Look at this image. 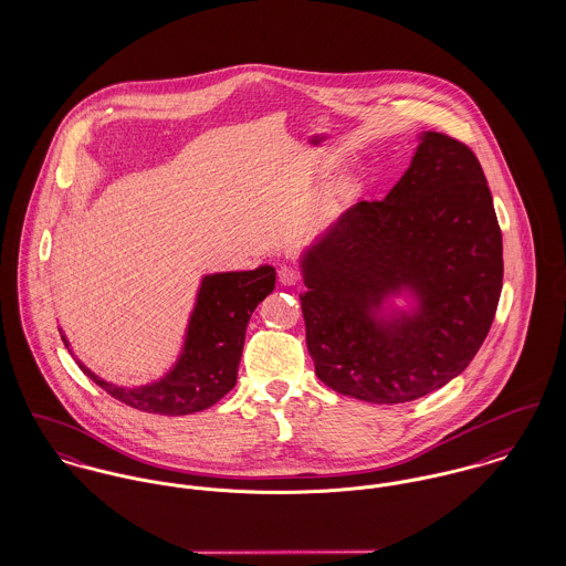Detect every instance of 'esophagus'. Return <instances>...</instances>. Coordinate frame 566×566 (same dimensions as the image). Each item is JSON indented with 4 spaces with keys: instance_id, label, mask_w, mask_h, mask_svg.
<instances>
[{
    "instance_id": "34e87169",
    "label": "esophagus",
    "mask_w": 566,
    "mask_h": 566,
    "mask_svg": "<svg viewBox=\"0 0 566 566\" xmlns=\"http://www.w3.org/2000/svg\"><path fill=\"white\" fill-rule=\"evenodd\" d=\"M301 281V272L294 265H283L279 270V283L281 285H296Z\"/></svg>"
}]
</instances>
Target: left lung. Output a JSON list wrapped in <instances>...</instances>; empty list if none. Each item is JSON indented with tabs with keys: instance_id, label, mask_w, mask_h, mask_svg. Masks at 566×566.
<instances>
[{
	"instance_id": "8db88e82",
	"label": "left lung",
	"mask_w": 566,
	"mask_h": 566,
	"mask_svg": "<svg viewBox=\"0 0 566 566\" xmlns=\"http://www.w3.org/2000/svg\"><path fill=\"white\" fill-rule=\"evenodd\" d=\"M307 348L318 379L366 403L420 399L455 379L484 344L503 285V243L475 153L420 135L384 200L357 202L303 254ZM401 289L417 310L379 319Z\"/></svg>"
}]
</instances>
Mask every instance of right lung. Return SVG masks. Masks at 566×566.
Listing matches in <instances>:
<instances>
[{
    "label": "right lung",
    "instance_id": "obj_1",
    "mask_svg": "<svg viewBox=\"0 0 566 566\" xmlns=\"http://www.w3.org/2000/svg\"><path fill=\"white\" fill-rule=\"evenodd\" d=\"M276 272L261 265L245 272H222L202 279L191 312L182 353L176 366L150 386L119 388L86 366L82 373L113 399L163 416H185L218 403L238 381L245 326L256 305L274 290ZM65 346L70 342L61 333Z\"/></svg>",
    "mask_w": 566,
    "mask_h": 566
}]
</instances>
